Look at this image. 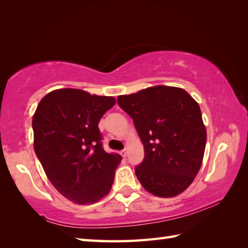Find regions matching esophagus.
Masks as SVG:
<instances>
[{"instance_id":"esophagus-1","label":"esophagus","mask_w":248,"mask_h":248,"mask_svg":"<svg viewBox=\"0 0 248 248\" xmlns=\"http://www.w3.org/2000/svg\"><path fill=\"white\" fill-rule=\"evenodd\" d=\"M120 155L123 156V157H125V156H127V150H125V149L121 150V151H120Z\"/></svg>"}]
</instances>
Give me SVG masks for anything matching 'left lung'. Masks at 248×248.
Returning a JSON list of instances; mask_svg holds the SVG:
<instances>
[{
  "instance_id": "left-lung-1",
  "label": "left lung",
  "mask_w": 248,
  "mask_h": 248,
  "mask_svg": "<svg viewBox=\"0 0 248 248\" xmlns=\"http://www.w3.org/2000/svg\"><path fill=\"white\" fill-rule=\"evenodd\" d=\"M117 103L143 141L144 160L135 166L141 186L157 197L182 193L200 170L207 141L198 103L182 88L161 85L119 96Z\"/></svg>"
}]
</instances>
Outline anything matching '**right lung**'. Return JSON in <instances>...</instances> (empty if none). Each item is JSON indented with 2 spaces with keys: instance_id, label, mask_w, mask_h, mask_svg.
Instances as JSON below:
<instances>
[{
  "instance_id": "obj_1",
  "label": "right lung",
  "mask_w": 248,
  "mask_h": 248,
  "mask_svg": "<svg viewBox=\"0 0 248 248\" xmlns=\"http://www.w3.org/2000/svg\"><path fill=\"white\" fill-rule=\"evenodd\" d=\"M113 97L62 88L41 99L34 114V149L53 186L78 204H91L108 195L117 154L102 147L98 124L114 107Z\"/></svg>"
}]
</instances>
